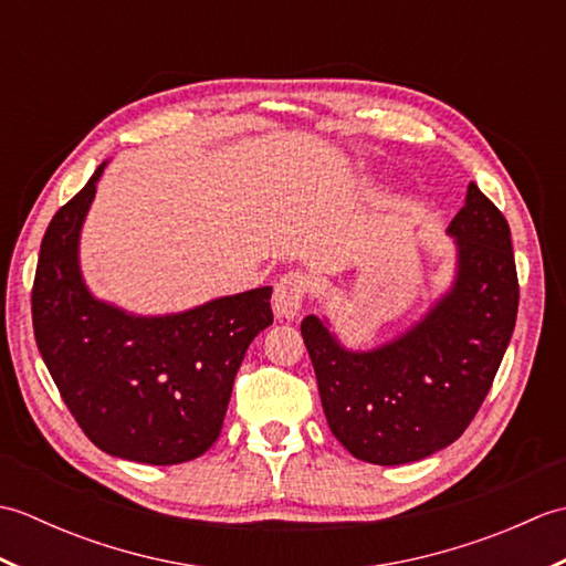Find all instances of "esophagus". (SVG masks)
<instances>
[{
  "label": "esophagus",
  "mask_w": 566,
  "mask_h": 566,
  "mask_svg": "<svg viewBox=\"0 0 566 566\" xmlns=\"http://www.w3.org/2000/svg\"><path fill=\"white\" fill-rule=\"evenodd\" d=\"M308 292V276L302 272H290L284 274L280 282L274 284V296H272V308L280 318H294Z\"/></svg>",
  "instance_id": "obj_1"
}]
</instances>
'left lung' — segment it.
Masks as SVG:
<instances>
[{"mask_svg": "<svg viewBox=\"0 0 566 566\" xmlns=\"http://www.w3.org/2000/svg\"><path fill=\"white\" fill-rule=\"evenodd\" d=\"M457 268L450 290L411 328L350 350L326 318L306 316L323 413L353 457L406 464L448 448L486 399L518 314L511 228L474 182L448 226Z\"/></svg>", "mask_w": 566, "mask_h": 566, "instance_id": "1", "label": "left lung"}]
</instances>
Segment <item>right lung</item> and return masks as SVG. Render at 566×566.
Here are the masks:
<instances>
[{"label":"right lung","mask_w":566,"mask_h":566,"mask_svg":"<svg viewBox=\"0 0 566 566\" xmlns=\"http://www.w3.org/2000/svg\"><path fill=\"white\" fill-rule=\"evenodd\" d=\"M104 167L43 235L31 292L35 345L99 450L143 464L189 462L221 436L248 345L272 326V286L165 316L102 302L84 284L80 233Z\"/></svg>","instance_id":"add662e5"}]
</instances>
